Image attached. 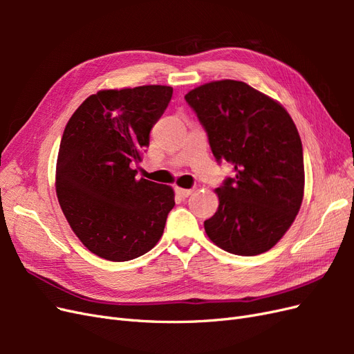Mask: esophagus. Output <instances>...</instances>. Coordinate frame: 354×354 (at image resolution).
<instances>
[{
	"label": "esophagus",
	"instance_id": "esophagus-1",
	"mask_svg": "<svg viewBox=\"0 0 354 354\" xmlns=\"http://www.w3.org/2000/svg\"><path fill=\"white\" fill-rule=\"evenodd\" d=\"M192 189H183V187H176V194L180 196V198H187L192 195Z\"/></svg>",
	"mask_w": 354,
	"mask_h": 354
}]
</instances>
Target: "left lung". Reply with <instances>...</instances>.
Listing matches in <instances>:
<instances>
[{"label":"left lung","instance_id":"left-lung-1","mask_svg":"<svg viewBox=\"0 0 354 354\" xmlns=\"http://www.w3.org/2000/svg\"><path fill=\"white\" fill-rule=\"evenodd\" d=\"M208 133L212 155L234 169L216 189L208 238L236 255H259L282 239L304 196L303 145L291 115L242 81H211L185 95Z\"/></svg>","mask_w":354,"mask_h":354}]
</instances>
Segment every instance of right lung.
<instances>
[{"label":"right lung","mask_w":354,"mask_h":354,"mask_svg":"<svg viewBox=\"0 0 354 354\" xmlns=\"http://www.w3.org/2000/svg\"><path fill=\"white\" fill-rule=\"evenodd\" d=\"M173 95L168 85L100 90L73 112L62 136L56 194L71 229L93 254L128 261L164 233L174 190L136 178L152 127Z\"/></svg>","instance_id":"add662e5"}]
</instances>
